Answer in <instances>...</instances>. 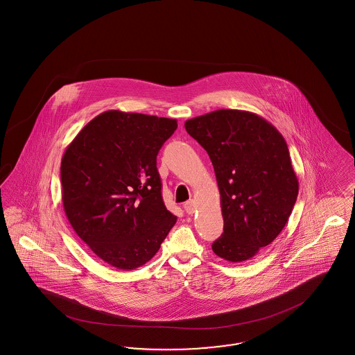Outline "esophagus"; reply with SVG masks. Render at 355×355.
<instances>
[{
	"label": "esophagus",
	"instance_id": "34e87169",
	"mask_svg": "<svg viewBox=\"0 0 355 355\" xmlns=\"http://www.w3.org/2000/svg\"><path fill=\"white\" fill-rule=\"evenodd\" d=\"M183 208H184L187 215H193V214H195V211H196V203L193 200H189V202H186L183 205Z\"/></svg>",
	"mask_w": 355,
	"mask_h": 355
}]
</instances>
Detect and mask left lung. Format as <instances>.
<instances>
[{
	"mask_svg": "<svg viewBox=\"0 0 355 355\" xmlns=\"http://www.w3.org/2000/svg\"><path fill=\"white\" fill-rule=\"evenodd\" d=\"M184 128L207 150L221 195L224 233L214 252L232 263L254 258L281 233L298 196L286 141L268 121L236 109L187 119Z\"/></svg>",
	"mask_w": 355,
	"mask_h": 355,
	"instance_id": "obj_1",
	"label": "left lung"
}]
</instances>
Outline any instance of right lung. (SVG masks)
Masks as SVG:
<instances>
[{"label": "right lung", "mask_w": 355, "mask_h": 355, "mask_svg": "<svg viewBox=\"0 0 355 355\" xmlns=\"http://www.w3.org/2000/svg\"><path fill=\"white\" fill-rule=\"evenodd\" d=\"M175 129V119L107 110L64 150V214L79 238L114 268L146 264L177 221L162 202L156 166Z\"/></svg>", "instance_id": "add662e5"}]
</instances>
